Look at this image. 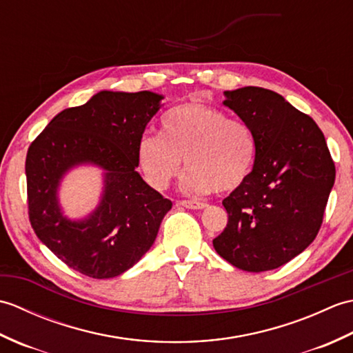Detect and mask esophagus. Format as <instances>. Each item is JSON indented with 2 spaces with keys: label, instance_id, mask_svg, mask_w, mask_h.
Returning <instances> with one entry per match:
<instances>
[{
  "label": "esophagus",
  "instance_id": "obj_1",
  "mask_svg": "<svg viewBox=\"0 0 353 353\" xmlns=\"http://www.w3.org/2000/svg\"><path fill=\"white\" fill-rule=\"evenodd\" d=\"M177 205L188 208V209H205L208 206L206 203H203V201H197V200H182V201H179Z\"/></svg>",
  "mask_w": 353,
  "mask_h": 353
}]
</instances>
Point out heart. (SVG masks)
<instances>
[{
  "mask_svg": "<svg viewBox=\"0 0 353 353\" xmlns=\"http://www.w3.org/2000/svg\"><path fill=\"white\" fill-rule=\"evenodd\" d=\"M258 154V139L243 119L200 101L172 108L161 119L159 138L139 141L137 165L145 182L163 191L181 174L182 159L190 171L185 191L230 192L245 183Z\"/></svg>",
  "mask_w": 353,
  "mask_h": 353,
  "instance_id": "1",
  "label": "heart"
}]
</instances>
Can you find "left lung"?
<instances>
[{
	"mask_svg": "<svg viewBox=\"0 0 353 353\" xmlns=\"http://www.w3.org/2000/svg\"><path fill=\"white\" fill-rule=\"evenodd\" d=\"M224 104L258 139L253 171L223 200L228 226L212 244L245 272H267L302 253L323 223L335 165L316 121L258 86L226 91Z\"/></svg>",
	"mask_w": 353,
	"mask_h": 353,
	"instance_id": "1",
	"label": "left lung"
}]
</instances>
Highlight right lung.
Segmentation results:
<instances>
[{
    "mask_svg": "<svg viewBox=\"0 0 353 353\" xmlns=\"http://www.w3.org/2000/svg\"><path fill=\"white\" fill-rule=\"evenodd\" d=\"M162 95L101 91L83 106L62 110L28 147V219L37 238L76 272L109 279L124 273L153 245L172 203L137 171V150ZM105 170L99 208L81 222L61 215L57 186L79 163Z\"/></svg>",
    "mask_w": 353,
    "mask_h": 353,
    "instance_id": "right-lung-1",
    "label": "right lung"
}]
</instances>
